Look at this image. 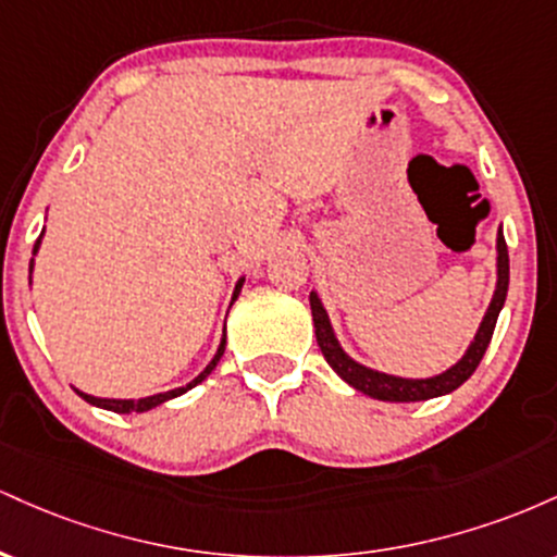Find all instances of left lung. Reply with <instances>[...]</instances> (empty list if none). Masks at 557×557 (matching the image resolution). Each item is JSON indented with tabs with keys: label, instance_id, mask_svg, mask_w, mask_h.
<instances>
[{
	"label": "left lung",
	"instance_id": "1",
	"mask_svg": "<svg viewBox=\"0 0 557 557\" xmlns=\"http://www.w3.org/2000/svg\"><path fill=\"white\" fill-rule=\"evenodd\" d=\"M495 290H492L490 306L484 311L482 322L474 332V341L469 343V348L463 350V356L458 359L453 367H447L445 372L432 374V376H398V374H387L380 372V369L367 367V363L356 361L354 356L345 354V348L337 341L335 330H332L330 314L324 309L322 298H319L317 290L309 293V304H311V317H314V332H317V343L322 348L324 359L335 374L341 376L343 382H348L350 387L359 389V393L369 395L374 400H385V403H419V400H430V398H440V395L453 393L469 380L471 374L476 372L479 361H482L484 350L492 341V332H495L497 317H500V309L505 304V296H508V248H505V238H503V227L497 230V240H495Z\"/></svg>",
	"mask_w": 557,
	"mask_h": 557
}]
</instances>
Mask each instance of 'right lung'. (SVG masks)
I'll return each mask as SVG.
<instances>
[{
	"label": "right lung",
	"mask_w": 557,
	"mask_h": 557,
	"mask_svg": "<svg viewBox=\"0 0 557 557\" xmlns=\"http://www.w3.org/2000/svg\"><path fill=\"white\" fill-rule=\"evenodd\" d=\"M41 238H44V230H41V235H38V240H36V246H34V257H36V253H38V248H41ZM28 272L34 274V259H30V267H28ZM243 283H246V277H240L238 283H235V290H233V298H230V306H233V304H235V298L240 296V287H243ZM225 343H227V335H225V332H222L220 348H216L214 359L207 363V369H203V372L198 374V376H194V380H190L188 385H183V387H175V389H168V393L146 395V398H96V395H88V393H83V389H78V387H75V393H78L81 398L86 400V403H91V406H96V408H104V411H114V413H144V411H151V408L162 406V403H168V400H172V398H177V395L188 393V389H190V387H196L198 382H203V380H207V376L212 374V369L216 367V363H220L222 354H225Z\"/></svg>",
	"instance_id": "1"
}]
</instances>
